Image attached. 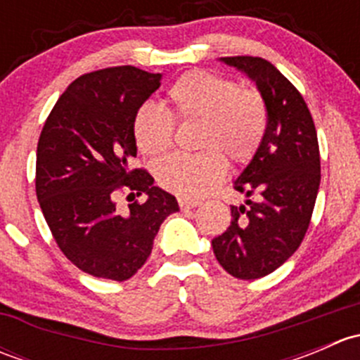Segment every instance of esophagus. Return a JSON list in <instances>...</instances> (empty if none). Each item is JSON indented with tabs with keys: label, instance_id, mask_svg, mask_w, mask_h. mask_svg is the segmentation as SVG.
I'll use <instances>...</instances> for the list:
<instances>
[{
	"label": "esophagus",
	"instance_id": "1",
	"mask_svg": "<svg viewBox=\"0 0 360 360\" xmlns=\"http://www.w3.org/2000/svg\"><path fill=\"white\" fill-rule=\"evenodd\" d=\"M177 202H179V207L183 210H190V209H193V207H197L198 203V200H193V198H186V197H179L177 198Z\"/></svg>",
	"mask_w": 360,
	"mask_h": 360
}]
</instances>
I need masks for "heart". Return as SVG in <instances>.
<instances>
[{"instance_id": "heart-1", "label": "heart", "mask_w": 360, "mask_h": 360, "mask_svg": "<svg viewBox=\"0 0 360 360\" xmlns=\"http://www.w3.org/2000/svg\"><path fill=\"white\" fill-rule=\"evenodd\" d=\"M170 115L143 104L134 115L132 132L143 153L158 157L172 144L177 120H200L197 155H172L160 162L158 181L181 197L209 193L228 170L225 155L237 163L254 157L266 132V106L256 90L242 89L233 79L209 71H190L167 92Z\"/></svg>"}]
</instances>
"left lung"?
<instances>
[{
	"label": "left lung",
	"mask_w": 360,
	"mask_h": 360,
	"mask_svg": "<svg viewBox=\"0 0 360 360\" xmlns=\"http://www.w3.org/2000/svg\"><path fill=\"white\" fill-rule=\"evenodd\" d=\"M256 83L268 115L266 132L233 188L245 203L231 205V223L212 240L221 266L254 281L296 252L310 224L321 184L317 132L303 96L261 57H221Z\"/></svg>",
	"instance_id": "1"
}]
</instances>
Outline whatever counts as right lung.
Here are the masks:
<instances>
[{
  "label": "right lung",
  "mask_w": 360,
  "mask_h": 360,
  "mask_svg": "<svg viewBox=\"0 0 360 360\" xmlns=\"http://www.w3.org/2000/svg\"><path fill=\"white\" fill-rule=\"evenodd\" d=\"M162 75L134 66L76 78L43 125L36 151V197L64 256L85 274L127 281L146 263L160 224L179 205L153 186L137 155L132 122ZM144 193L146 202L115 207V191Z\"/></svg>",
  "instance_id": "right-lung-1"
}]
</instances>
